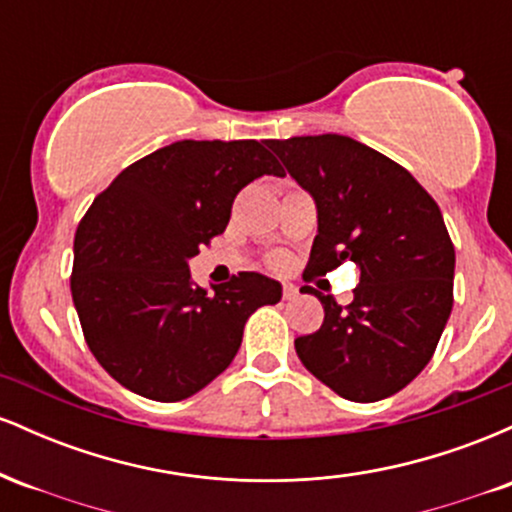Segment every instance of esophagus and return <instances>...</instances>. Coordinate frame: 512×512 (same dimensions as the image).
Segmentation results:
<instances>
[{"label":"esophagus","mask_w":512,"mask_h":512,"mask_svg":"<svg viewBox=\"0 0 512 512\" xmlns=\"http://www.w3.org/2000/svg\"><path fill=\"white\" fill-rule=\"evenodd\" d=\"M293 298H298V286L284 284V301H293Z\"/></svg>","instance_id":"obj_1"}]
</instances>
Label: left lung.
<instances>
[{
  "label": "left lung",
  "instance_id": "left-lung-1",
  "mask_svg": "<svg viewBox=\"0 0 512 512\" xmlns=\"http://www.w3.org/2000/svg\"><path fill=\"white\" fill-rule=\"evenodd\" d=\"M269 149L317 209L305 276L344 260L361 272L349 305L305 286L325 322L296 339L298 358L351 402L395 395L431 361L452 310L455 248L438 204L409 170L342 134L272 139Z\"/></svg>",
  "mask_w": 512,
  "mask_h": 512
}]
</instances>
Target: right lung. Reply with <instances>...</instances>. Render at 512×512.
Returning a JSON list of instances; mask_svg holds the SVG:
<instances>
[{
  "instance_id": "1",
  "label": "right lung",
  "mask_w": 512,
  "mask_h": 512,
  "mask_svg": "<svg viewBox=\"0 0 512 512\" xmlns=\"http://www.w3.org/2000/svg\"><path fill=\"white\" fill-rule=\"evenodd\" d=\"M284 168L255 139H182L127 166L74 238L72 298L88 349L127 390L180 402L231 366L248 317L281 284L240 272L204 291L190 260L226 231L233 199Z\"/></svg>"
}]
</instances>
